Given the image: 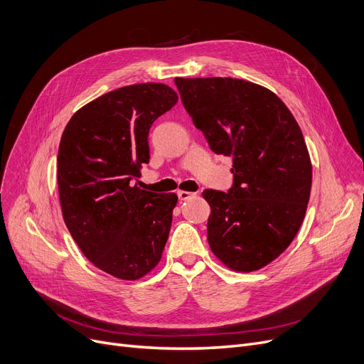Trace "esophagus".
I'll return each instance as SVG.
<instances>
[{
    "instance_id": "1",
    "label": "esophagus",
    "mask_w": 364,
    "mask_h": 364,
    "mask_svg": "<svg viewBox=\"0 0 364 364\" xmlns=\"http://www.w3.org/2000/svg\"><path fill=\"white\" fill-rule=\"evenodd\" d=\"M177 196H178L180 200H187L190 198H193L195 193H190V192H184V190H180V192L177 193Z\"/></svg>"
}]
</instances>
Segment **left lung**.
Wrapping results in <instances>:
<instances>
[{"mask_svg":"<svg viewBox=\"0 0 364 364\" xmlns=\"http://www.w3.org/2000/svg\"><path fill=\"white\" fill-rule=\"evenodd\" d=\"M184 109L217 155L233 161V184L206 188L208 243L233 270L277 258L307 211L313 169L302 131L274 92L233 78H176Z\"/></svg>","mask_w":364,"mask_h":364,"instance_id":"obj_1","label":"left lung"}]
</instances>
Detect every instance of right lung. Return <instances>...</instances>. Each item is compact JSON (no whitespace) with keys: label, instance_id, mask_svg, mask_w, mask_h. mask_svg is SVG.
Masks as SVG:
<instances>
[{"label":"right lung","instance_id":"add662e5","mask_svg":"<svg viewBox=\"0 0 364 364\" xmlns=\"http://www.w3.org/2000/svg\"><path fill=\"white\" fill-rule=\"evenodd\" d=\"M178 100L165 84L103 94L68 122L57 155V184L69 233L100 270L137 280L165 247L177 195L137 187L149 164V131Z\"/></svg>","mask_w":364,"mask_h":364}]
</instances>
